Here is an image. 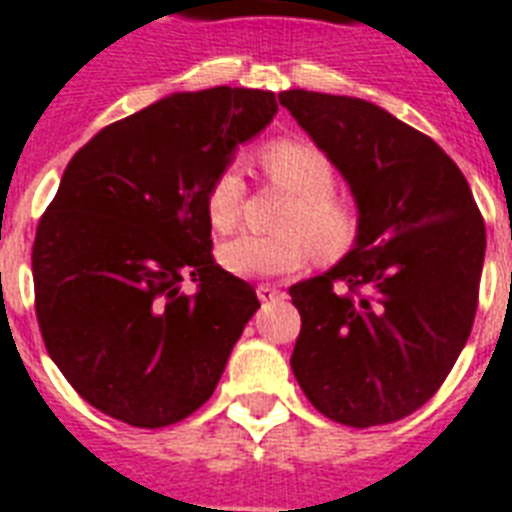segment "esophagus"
<instances>
[{"label":"esophagus","mask_w":512,"mask_h":512,"mask_svg":"<svg viewBox=\"0 0 512 512\" xmlns=\"http://www.w3.org/2000/svg\"><path fill=\"white\" fill-rule=\"evenodd\" d=\"M255 292H257V298L263 300V303H268V300L284 298V292L276 290V287H271V284H260V287H257Z\"/></svg>","instance_id":"obj_1"}]
</instances>
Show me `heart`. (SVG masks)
I'll return each mask as SVG.
<instances>
[{
    "label": "heart",
    "instance_id": "obj_1",
    "mask_svg": "<svg viewBox=\"0 0 512 512\" xmlns=\"http://www.w3.org/2000/svg\"><path fill=\"white\" fill-rule=\"evenodd\" d=\"M263 177L282 193L290 195L276 228L279 236L241 233L220 247L225 271L241 279H265L298 271L314 249L322 260L349 252L357 239V209L349 198L333 190V161L317 144L306 139H273L260 150ZM247 185L236 166L222 169L206 187V217L214 230L236 228L244 206Z\"/></svg>",
    "mask_w": 512,
    "mask_h": 512
}]
</instances>
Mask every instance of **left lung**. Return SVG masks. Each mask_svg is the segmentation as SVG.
Returning a JSON list of instances; mask_svg holds the SVG:
<instances>
[{"mask_svg":"<svg viewBox=\"0 0 512 512\" xmlns=\"http://www.w3.org/2000/svg\"><path fill=\"white\" fill-rule=\"evenodd\" d=\"M349 182L357 239L330 271L290 287L292 373L346 427L405 419L454 368L478 308L486 225L467 179L427 134L365 99L279 93Z\"/></svg>","mask_w":512,"mask_h":512,"instance_id":"obj_1","label":"left lung"}]
</instances>
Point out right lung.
<instances>
[{
    "instance_id": "right-lung-1",
    "label": "right lung",
    "mask_w": 512,
    "mask_h": 512,
    "mask_svg": "<svg viewBox=\"0 0 512 512\" xmlns=\"http://www.w3.org/2000/svg\"><path fill=\"white\" fill-rule=\"evenodd\" d=\"M276 109L255 88L171 93L74 152L37 225L34 306L50 360L101 413L158 429L212 397L260 300L214 263L206 187Z\"/></svg>"
}]
</instances>
